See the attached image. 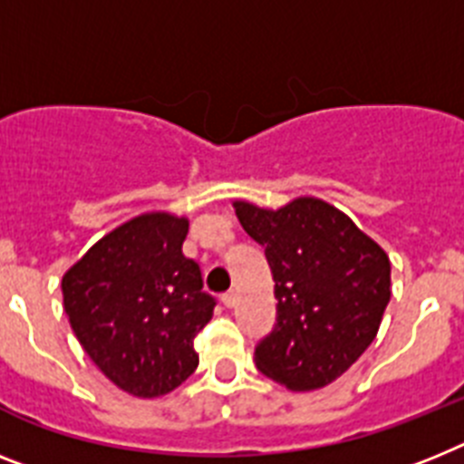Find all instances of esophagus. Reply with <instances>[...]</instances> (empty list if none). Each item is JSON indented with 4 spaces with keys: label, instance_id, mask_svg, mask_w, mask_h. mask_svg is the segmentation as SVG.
<instances>
[{
    "label": "esophagus",
    "instance_id": "esophagus-1",
    "mask_svg": "<svg viewBox=\"0 0 464 464\" xmlns=\"http://www.w3.org/2000/svg\"><path fill=\"white\" fill-rule=\"evenodd\" d=\"M221 302H224L226 306H228V309H233V306L238 304V295H236V292H226L224 297H221Z\"/></svg>",
    "mask_w": 464,
    "mask_h": 464
}]
</instances>
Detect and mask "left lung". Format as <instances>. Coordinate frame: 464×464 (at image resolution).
<instances>
[{"label":"left lung","instance_id":"8db88e82","mask_svg":"<svg viewBox=\"0 0 464 464\" xmlns=\"http://www.w3.org/2000/svg\"><path fill=\"white\" fill-rule=\"evenodd\" d=\"M264 245L276 280V325L255 346L256 368L295 392L321 389L375 340L392 297L389 256L346 214L316 198L280 209L236 202Z\"/></svg>","mask_w":464,"mask_h":464}]
</instances>
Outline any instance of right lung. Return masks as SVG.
<instances>
[{
	"instance_id": "right-lung-1",
	"label": "right lung",
	"mask_w": 464,
	"mask_h": 464,
	"mask_svg": "<svg viewBox=\"0 0 464 464\" xmlns=\"http://www.w3.org/2000/svg\"><path fill=\"white\" fill-rule=\"evenodd\" d=\"M188 221L141 214L101 238L63 276L72 333L99 371L141 399L169 394L193 375V340L217 299L181 245Z\"/></svg>"
}]
</instances>
